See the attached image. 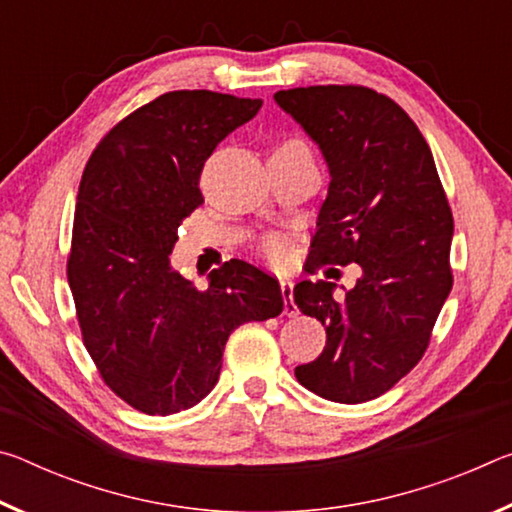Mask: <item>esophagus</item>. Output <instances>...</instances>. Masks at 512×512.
<instances>
[{
	"label": "esophagus",
	"instance_id": "esophagus-1",
	"mask_svg": "<svg viewBox=\"0 0 512 512\" xmlns=\"http://www.w3.org/2000/svg\"><path fill=\"white\" fill-rule=\"evenodd\" d=\"M280 291L284 298V314L287 316H298V307L293 302V282L291 280H280Z\"/></svg>",
	"mask_w": 512,
	"mask_h": 512
}]
</instances>
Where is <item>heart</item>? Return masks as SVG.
I'll return each instance as SVG.
<instances>
[{
	"instance_id": "obj_1",
	"label": "heart",
	"mask_w": 512,
	"mask_h": 512,
	"mask_svg": "<svg viewBox=\"0 0 512 512\" xmlns=\"http://www.w3.org/2000/svg\"><path fill=\"white\" fill-rule=\"evenodd\" d=\"M300 144H305V142L298 140V137H282V140L275 144L273 153L291 149V146H300ZM259 250H262V255L275 266L284 264V262H287V257H289V250H287V244H284V239L275 237V235H266L262 241H259Z\"/></svg>"
}]
</instances>
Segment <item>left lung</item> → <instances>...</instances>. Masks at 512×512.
Instances as JSON below:
<instances>
[{
	"label": "left lung",
	"mask_w": 512,
	"mask_h": 512,
	"mask_svg": "<svg viewBox=\"0 0 512 512\" xmlns=\"http://www.w3.org/2000/svg\"><path fill=\"white\" fill-rule=\"evenodd\" d=\"M329 164V192L311 239V271L359 264L345 298L302 280V314L327 329L320 357L296 368L311 393L361 404L418 366L452 291L454 216L420 128L402 106L366 85H309L275 94Z\"/></svg>",
	"instance_id": "1"
}]
</instances>
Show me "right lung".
I'll return each instance as SVG.
<instances>
[{
    "label": "right lung",
    "mask_w": 512,
    "mask_h": 512,
    "mask_svg": "<svg viewBox=\"0 0 512 512\" xmlns=\"http://www.w3.org/2000/svg\"><path fill=\"white\" fill-rule=\"evenodd\" d=\"M262 99L176 90L101 137L76 198L67 280L85 350L112 393L146 415L192 409L219 381L232 329L282 314L280 284L230 259L210 287L171 271L178 228L205 203V160Z\"/></svg>",
    "instance_id": "add662e5"
}]
</instances>
